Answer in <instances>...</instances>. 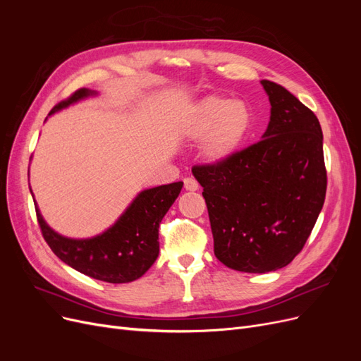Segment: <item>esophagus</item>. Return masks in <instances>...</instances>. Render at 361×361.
Listing matches in <instances>:
<instances>
[{"mask_svg": "<svg viewBox=\"0 0 361 361\" xmlns=\"http://www.w3.org/2000/svg\"><path fill=\"white\" fill-rule=\"evenodd\" d=\"M183 187L187 191H197L199 190V183L192 178H185L183 179Z\"/></svg>", "mask_w": 361, "mask_h": 361, "instance_id": "obj_1", "label": "esophagus"}]
</instances>
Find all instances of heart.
Listing matches in <instances>:
<instances>
[{"mask_svg":"<svg viewBox=\"0 0 361 361\" xmlns=\"http://www.w3.org/2000/svg\"><path fill=\"white\" fill-rule=\"evenodd\" d=\"M251 126V114L243 102L211 96L200 101L187 120V134L206 138L203 155L211 162H223L241 147Z\"/></svg>","mask_w":361,"mask_h":361,"instance_id":"heart-1","label":"heart"}]
</instances>
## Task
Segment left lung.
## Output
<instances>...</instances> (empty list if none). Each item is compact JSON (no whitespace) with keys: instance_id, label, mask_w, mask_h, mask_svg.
I'll list each match as a JSON object with an SVG mask.
<instances>
[{"instance_id":"left-lung-1","label":"left lung","mask_w":361,"mask_h":361,"mask_svg":"<svg viewBox=\"0 0 361 361\" xmlns=\"http://www.w3.org/2000/svg\"><path fill=\"white\" fill-rule=\"evenodd\" d=\"M260 82L271 104L262 140L223 162L192 167L216 259L259 274L286 267L300 253L326 192L318 117L285 87Z\"/></svg>"}]
</instances>
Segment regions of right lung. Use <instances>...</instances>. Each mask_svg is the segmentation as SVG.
Instances as JSON below:
<instances>
[{
  "label": "right lung",
  "instance_id": "1",
  "mask_svg": "<svg viewBox=\"0 0 361 361\" xmlns=\"http://www.w3.org/2000/svg\"><path fill=\"white\" fill-rule=\"evenodd\" d=\"M93 93L87 89L76 90L49 114ZM182 185L173 182L140 192L113 227L92 239H69L56 233L43 221L36 206L37 223L43 239L64 264L96 280L129 283L143 276L157 260L159 223L178 199Z\"/></svg>",
  "mask_w": 361,
  "mask_h": 361
}]
</instances>
